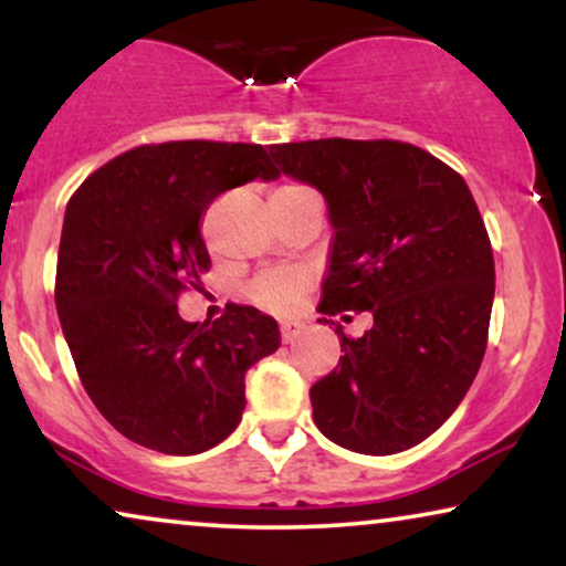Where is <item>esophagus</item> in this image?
Returning <instances> with one entry per match:
<instances>
[{
	"label": "esophagus",
	"mask_w": 566,
	"mask_h": 566,
	"mask_svg": "<svg viewBox=\"0 0 566 566\" xmlns=\"http://www.w3.org/2000/svg\"><path fill=\"white\" fill-rule=\"evenodd\" d=\"M301 335H304V324L293 322V319L281 322V337H283L285 345L293 343V339H298Z\"/></svg>",
	"instance_id": "1"
}]
</instances>
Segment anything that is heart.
Here are the masks:
<instances>
[{
  "instance_id": "1",
  "label": "heart",
  "mask_w": 566,
  "mask_h": 566,
  "mask_svg": "<svg viewBox=\"0 0 566 566\" xmlns=\"http://www.w3.org/2000/svg\"><path fill=\"white\" fill-rule=\"evenodd\" d=\"M301 190V185H281L273 196H283V192ZM306 289V277L296 273V270H281V273L262 275L260 281L252 283L250 296L258 301L260 306L270 308V312H285L296 304V298Z\"/></svg>"
}]
</instances>
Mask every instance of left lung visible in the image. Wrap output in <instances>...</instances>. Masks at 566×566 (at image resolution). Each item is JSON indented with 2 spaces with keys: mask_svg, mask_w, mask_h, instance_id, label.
Returning <instances> with one entry per match:
<instances>
[{
  "mask_svg": "<svg viewBox=\"0 0 566 566\" xmlns=\"http://www.w3.org/2000/svg\"><path fill=\"white\" fill-rule=\"evenodd\" d=\"M270 154L327 200L319 312L374 316L358 339L337 324L345 355L308 391L316 428L355 453L407 451L455 412L482 366L494 298L482 213L459 172L405 142L319 138Z\"/></svg>",
  "mask_w": 566,
  "mask_h": 566,
  "instance_id": "left-lung-1",
  "label": "left lung"
}]
</instances>
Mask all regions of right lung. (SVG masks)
<instances>
[{
    "label": "right lung",
    "instance_id": "right-lung-1",
    "mask_svg": "<svg viewBox=\"0 0 566 566\" xmlns=\"http://www.w3.org/2000/svg\"><path fill=\"white\" fill-rule=\"evenodd\" d=\"M260 144L167 142L107 161L66 203L56 312L84 391L120 436L203 453L244 412V374L281 347L273 316L229 304L185 322L177 296L211 268L200 216L221 192L275 180Z\"/></svg>",
    "mask_w": 566,
    "mask_h": 566
}]
</instances>
